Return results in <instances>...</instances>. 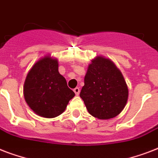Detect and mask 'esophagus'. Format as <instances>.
Masks as SVG:
<instances>
[{
  "instance_id": "esophagus-1",
  "label": "esophagus",
  "mask_w": 158,
  "mask_h": 158,
  "mask_svg": "<svg viewBox=\"0 0 158 158\" xmlns=\"http://www.w3.org/2000/svg\"><path fill=\"white\" fill-rule=\"evenodd\" d=\"M74 94H76V95H79V93H80V89H79V88L76 87V88L74 89Z\"/></svg>"
}]
</instances>
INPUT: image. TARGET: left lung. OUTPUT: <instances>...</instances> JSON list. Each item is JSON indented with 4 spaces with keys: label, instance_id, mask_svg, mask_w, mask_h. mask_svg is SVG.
Instances as JSON below:
<instances>
[{
    "label": "left lung",
    "instance_id": "left-lung-1",
    "mask_svg": "<svg viewBox=\"0 0 158 158\" xmlns=\"http://www.w3.org/2000/svg\"><path fill=\"white\" fill-rule=\"evenodd\" d=\"M91 61L79 96L90 115L109 120L119 115L127 103V84L122 73L110 59L98 56Z\"/></svg>",
    "mask_w": 158,
    "mask_h": 158
}]
</instances>
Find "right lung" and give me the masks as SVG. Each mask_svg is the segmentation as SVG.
<instances>
[{
    "mask_svg": "<svg viewBox=\"0 0 158 158\" xmlns=\"http://www.w3.org/2000/svg\"><path fill=\"white\" fill-rule=\"evenodd\" d=\"M74 93L58 71V60L45 56L33 64L26 76L23 96L33 112L44 118L63 113Z\"/></svg>",
    "mask_w": 158,
    "mask_h": 158,
    "instance_id": "add662e5",
    "label": "right lung"
}]
</instances>
